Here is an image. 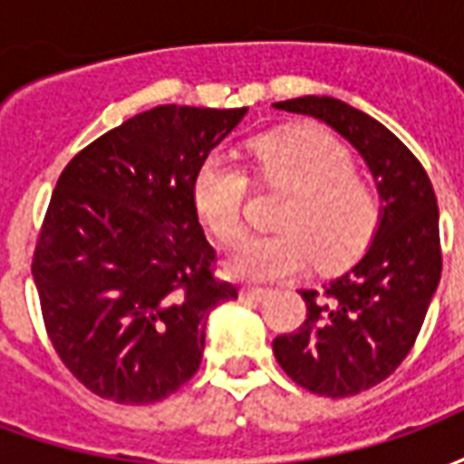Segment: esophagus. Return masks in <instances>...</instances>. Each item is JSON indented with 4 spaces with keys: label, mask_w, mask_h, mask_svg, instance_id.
Listing matches in <instances>:
<instances>
[{
    "label": "esophagus",
    "mask_w": 464,
    "mask_h": 464,
    "mask_svg": "<svg viewBox=\"0 0 464 464\" xmlns=\"http://www.w3.org/2000/svg\"><path fill=\"white\" fill-rule=\"evenodd\" d=\"M238 295H241L243 301H263V298L268 295V291H266V288H251V285H243L241 291H238Z\"/></svg>",
    "instance_id": "esophagus-1"
}]
</instances>
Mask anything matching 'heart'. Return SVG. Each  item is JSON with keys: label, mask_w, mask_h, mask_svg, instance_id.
<instances>
[{"label": "heart", "mask_w": 464, "mask_h": 464, "mask_svg": "<svg viewBox=\"0 0 464 464\" xmlns=\"http://www.w3.org/2000/svg\"><path fill=\"white\" fill-rule=\"evenodd\" d=\"M261 181L283 186L276 226L283 233L251 236L228 256V271L246 281H281L301 273L311 256L321 268L350 261L368 243L378 221L375 193L355 176V159L345 143L321 129L266 133L253 141ZM196 208L221 241L243 231L248 173L231 156L216 153L193 183Z\"/></svg>", "instance_id": "1"}]
</instances>
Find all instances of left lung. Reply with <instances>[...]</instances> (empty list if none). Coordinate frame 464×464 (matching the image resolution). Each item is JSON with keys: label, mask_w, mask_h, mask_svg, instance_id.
I'll return each instance as SVG.
<instances>
[{"label": "left lung", "mask_w": 464, "mask_h": 464, "mask_svg": "<svg viewBox=\"0 0 464 464\" xmlns=\"http://www.w3.org/2000/svg\"><path fill=\"white\" fill-rule=\"evenodd\" d=\"M318 119L362 156L382 206L365 253L348 271L301 291L305 323L278 335L273 353L285 375L325 398H348L395 372L418 338L438 291L440 213L428 173L395 133L333 96L273 104Z\"/></svg>", "instance_id": "left-lung-1"}]
</instances>
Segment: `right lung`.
Wrapping results in <instances>:
<instances>
[{
	"instance_id": "1",
	"label": "right lung",
	"mask_w": 464,
	"mask_h": 464,
	"mask_svg": "<svg viewBox=\"0 0 464 464\" xmlns=\"http://www.w3.org/2000/svg\"><path fill=\"white\" fill-rule=\"evenodd\" d=\"M246 111L156 106L59 176L32 276L52 345L99 398H169L201 365L208 313L238 298L213 278L193 183Z\"/></svg>"
}]
</instances>
